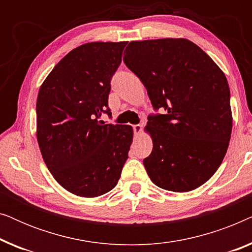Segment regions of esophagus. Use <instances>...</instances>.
I'll list each match as a JSON object with an SVG mask.
<instances>
[{"label":"esophagus","instance_id":"esophagus-1","mask_svg":"<svg viewBox=\"0 0 252 252\" xmlns=\"http://www.w3.org/2000/svg\"><path fill=\"white\" fill-rule=\"evenodd\" d=\"M133 129H134V135L135 136H139L142 134V125H134Z\"/></svg>","mask_w":252,"mask_h":252}]
</instances>
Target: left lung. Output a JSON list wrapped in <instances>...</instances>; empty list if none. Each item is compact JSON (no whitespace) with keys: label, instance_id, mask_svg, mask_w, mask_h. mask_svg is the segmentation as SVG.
<instances>
[{"label":"left lung","instance_id":"obj_1","mask_svg":"<svg viewBox=\"0 0 252 252\" xmlns=\"http://www.w3.org/2000/svg\"><path fill=\"white\" fill-rule=\"evenodd\" d=\"M124 63L146 87L155 109L144 130L153 151L143 165L150 180L175 192L205 184L222 163L233 127L229 87L218 65L182 37L132 41Z\"/></svg>","mask_w":252,"mask_h":252}]
</instances>
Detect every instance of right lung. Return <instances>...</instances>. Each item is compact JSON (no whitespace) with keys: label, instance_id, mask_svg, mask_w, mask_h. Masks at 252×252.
Wrapping results in <instances>:
<instances>
[{"label":"right lung","instance_id":"1","mask_svg":"<svg viewBox=\"0 0 252 252\" xmlns=\"http://www.w3.org/2000/svg\"><path fill=\"white\" fill-rule=\"evenodd\" d=\"M123 42H89L62 58L41 85L36 139L58 184L81 197H97L118 184L133 141L129 125H103L110 80Z\"/></svg>","mask_w":252,"mask_h":252}]
</instances>
